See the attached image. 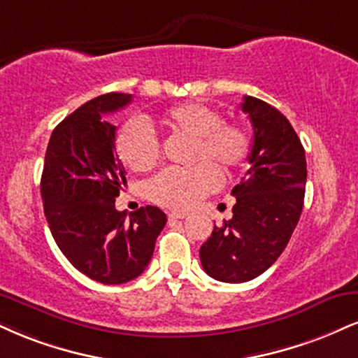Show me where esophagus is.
I'll use <instances>...</instances> for the list:
<instances>
[{
    "label": "esophagus",
    "mask_w": 358,
    "mask_h": 358,
    "mask_svg": "<svg viewBox=\"0 0 358 358\" xmlns=\"http://www.w3.org/2000/svg\"><path fill=\"white\" fill-rule=\"evenodd\" d=\"M188 217V212H183V210H171V212H168V218L170 220H175V218H187Z\"/></svg>",
    "instance_id": "1"
}]
</instances>
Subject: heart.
I'll return each instance as SVG.
<instances>
[{
  "mask_svg": "<svg viewBox=\"0 0 358 358\" xmlns=\"http://www.w3.org/2000/svg\"><path fill=\"white\" fill-rule=\"evenodd\" d=\"M170 131L193 138V162L188 170L168 168L148 185L150 198L170 208H190L205 195L220 187V173L231 176L243 168L250 155V138L240 124L222 122L217 110L198 101L170 106L160 116ZM115 152L124 166L133 171H148L160 158V141L148 123L130 118L116 133Z\"/></svg>",
  "mask_w": 358,
  "mask_h": 358,
  "instance_id": "1",
  "label": "heart"
}]
</instances>
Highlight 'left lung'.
I'll return each instance as SVG.
<instances>
[{
	"label": "left lung",
	"mask_w": 358,
	"mask_h": 358,
	"mask_svg": "<svg viewBox=\"0 0 358 358\" xmlns=\"http://www.w3.org/2000/svg\"><path fill=\"white\" fill-rule=\"evenodd\" d=\"M242 111L253 127L250 168L231 190V220L215 225L200 247L201 266L227 283L253 280L285 250L303 208L307 162L300 138L277 108L245 96Z\"/></svg>",
	"instance_id": "left-lung-1"
}]
</instances>
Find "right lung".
<instances>
[{
	"label": "right lung",
	"mask_w": 358,
	"mask_h": 358,
	"mask_svg": "<svg viewBox=\"0 0 358 358\" xmlns=\"http://www.w3.org/2000/svg\"><path fill=\"white\" fill-rule=\"evenodd\" d=\"M131 94L106 93L68 115L51 133L41 198L51 235L70 264L105 285L145 272L166 215L152 205L127 217L115 198L127 183L115 153L116 127L105 115L124 108Z\"/></svg>",
	"instance_id": "add662e5"
}]
</instances>
